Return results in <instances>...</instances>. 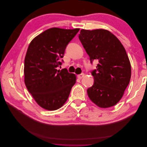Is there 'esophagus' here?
I'll use <instances>...</instances> for the list:
<instances>
[{
  "instance_id": "esophagus-1",
  "label": "esophagus",
  "mask_w": 147,
  "mask_h": 147,
  "mask_svg": "<svg viewBox=\"0 0 147 147\" xmlns=\"http://www.w3.org/2000/svg\"><path fill=\"white\" fill-rule=\"evenodd\" d=\"M84 74H83V73H82V74H79V75H78V78H79V79H82L83 77H84Z\"/></svg>"
}]
</instances>
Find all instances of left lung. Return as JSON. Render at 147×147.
Returning <instances> with one entry per match:
<instances>
[{"instance_id":"1","label":"left lung","mask_w":147,"mask_h":147,"mask_svg":"<svg viewBox=\"0 0 147 147\" xmlns=\"http://www.w3.org/2000/svg\"><path fill=\"white\" fill-rule=\"evenodd\" d=\"M78 38L90 56L98 61L91 71L94 84L87 90L92 102L101 108L116 105L121 99L131 76V67L125 49L110 31L82 29Z\"/></svg>"}]
</instances>
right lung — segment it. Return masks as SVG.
<instances>
[{
  "instance_id": "obj_1",
  "label": "right lung",
  "mask_w": 147,
  "mask_h": 147,
  "mask_svg": "<svg viewBox=\"0 0 147 147\" xmlns=\"http://www.w3.org/2000/svg\"><path fill=\"white\" fill-rule=\"evenodd\" d=\"M80 29L50 28L29 44L24 59V82L37 103L48 110L61 108L67 100L76 76L57 70L69 42Z\"/></svg>"
}]
</instances>
